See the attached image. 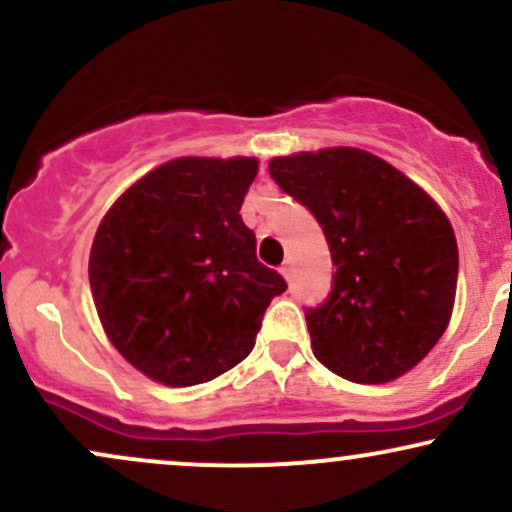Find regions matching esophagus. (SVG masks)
Wrapping results in <instances>:
<instances>
[{
	"label": "esophagus",
	"instance_id": "1",
	"mask_svg": "<svg viewBox=\"0 0 512 512\" xmlns=\"http://www.w3.org/2000/svg\"><path fill=\"white\" fill-rule=\"evenodd\" d=\"M279 272L284 274V279H291V274H293V267H291V262L286 260L284 264H281V267H279Z\"/></svg>",
	"mask_w": 512,
	"mask_h": 512
}]
</instances>
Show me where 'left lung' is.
<instances>
[{
	"instance_id": "1",
	"label": "left lung",
	"mask_w": 512,
	"mask_h": 512,
	"mask_svg": "<svg viewBox=\"0 0 512 512\" xmlns=\"http://www.w3.org/2000/svg\"><path fill=\"white\" fill-rule=\"evenodd\" d=\"M269 175L320 223L332 289L305 308L313 354L351 383L404 375L443 337L457 286L448 216L407 175L361 149L281 156Z\"/></svg>"
}]
</instances>
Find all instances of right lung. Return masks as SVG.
<instances>
[{"label":"right lung","instance_id":"right-lung-1","mask_svg":"<svg viewBox=\"0 0 512 512\" xmlns=\"http://www.w3.org/2000/svg\"><path fill=\"white\" fill-rule=\"evenodd\" d=\"M255 175V158H175L134 182L98 226L88 260L98 317L158 383H207L243 361L286 291L240 219Z\"/></svg>","mask_w":512,"mask_h":512}]
</instances>
